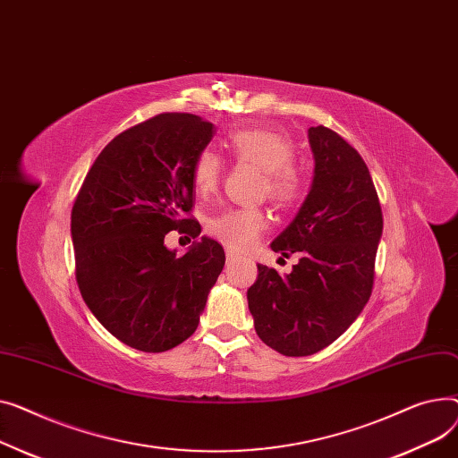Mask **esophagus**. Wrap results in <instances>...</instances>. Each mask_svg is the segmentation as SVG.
Listing matches in <instances>:
<instances>
[{"label":"esophagus","mask_w":458,"mask_h":458,"mask_svg":"<svg viewBox=\"0 0 458 458\" xmlns=\"http://www.w3.org/2000/svg\"><path fill=\"white\" fill-rule=\"evenodd\" d=\"M225 257H227V262H233V260H236L238 259V255L236 253H233V251H225Z\"/></svg>","instance_id":"1"}]
</instances>
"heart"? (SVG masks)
Masks as SVG:
<instances>
[{
	"label": "heart",
	"instance_id": "1",
	"mask_svg": "<svg viewBox=\"0 0 458 458\" xmlns=\"http://www.w3.org/2000/svg\"><path fill=\"white\" fill-rule=\"evenodd\" d=\"M225 148L236 163L255 165L262 170L260 192L277 207L290 208L300 201L305 191V179L293 165V146L283 134L259 127H238L227 132ZM222 170V158L216 153L210 149L199 151L191 170L194 191L199 196L212 194L220 182ZM266 225L264 210L238 207L214 214L207 220L205 231L229 250L240 251L250 248Z\"/></svg>",
	"mask_w": 458,
	"mask_h": 458
}]
</instances>
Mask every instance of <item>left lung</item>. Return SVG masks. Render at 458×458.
Returning a JSON list of instances; mask_svg holds the SVG:
<instances>
[{
    "instance_id": "1",
    "label": "left lung",
    "mask_w": 458,
    "mask_h": 458,
    "mask_svg": "<svg viewBox=\"0 0 458 458\" xmlns=\"http://www.w3.org/2000/svg\"><path fill=\"white\" fill-rule=\"evenodd\" d=\"M314 153L310 192L295 220L272 242L300 262L281 277L257 264L248 305L259 338L286 357H307L333 344L368 303L383 210L369 170L338 132L309 129Z\"/></svg>"
}]
</instances>
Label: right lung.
Instances as JSON below:
<instances>
[{
  "mask_svg": "<svg viewBox=\"0 0 458 458\" xmlns=\"http://www.w3.org/2000/svg\"><path fill=\"white\" fill-rule=\"evenodd\" d=\"M212 134L210 122L188 113L132 125L103 148L73 201L81 295L106 331L139 352H168L192 336L224 270L216 240L201 238L181 257L165 246L170 231L188 242L201 233L191 216V170Z\"/></svg>",
  "mask_w": 458,
  "mask_h": 458,
  "instance_id": "add662e5",
  "label": "right lung"
}]
</instances>
